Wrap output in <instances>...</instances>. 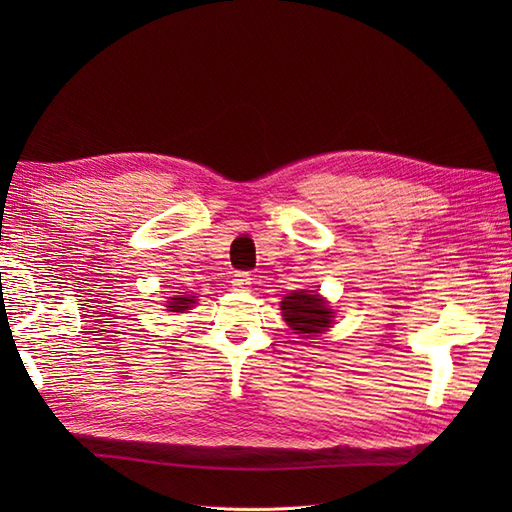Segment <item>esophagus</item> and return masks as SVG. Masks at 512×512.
Wrapping results in <instances>:
<instances>
[{"label":"esophagus","instance_id":"obj_1","mask_svg":"<svg viewBox=\"0 0 512 512\" xmlns=\"http://www.w3.org/2000/svg\"><path fill=\"white\" fill-rule=\"evenodd\" d=\"M250 284H252V275L247 271H237L235 275H232V286L235 288L243 290V288H250Z\"/></svg>","mask_w":512,"mask_h":512}]
</instances>
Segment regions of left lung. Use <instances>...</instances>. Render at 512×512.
Listing matches in <instances>:
<instances>
[{"label":"left lung","mask_w":512,"mask_h":512,"mask_svg":"<svg viewBox=\"0 0 512 512\" xmlns=\"http://www.w3.org/2000/svg\"><path fill=\"white\" fill-rule=\"evenodd\" d=\"M282 314L284 320L290 324L292 331L303 335L322 333L331 324L333 312L327 307L318 294L307 290L290 292V297L282 301Z\"/></svg>","instance_id":"left-lung-1"}]
</instances>
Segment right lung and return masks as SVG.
Here are the masks:
<instances>
[{
  "label": "right lung",
  "mask_w": 512,
  "mask_h": 512,
  "mask_svg": "<svg viewBox=\"0 0 512 512\" xmlns=\"http://www.w3.org/2000/svg\"><path fill=\"white\" fill-rule=\"evenodd\" d=\"M192 303H194L192 297H177L168 303V307L173 309V312H183V309H188Z\"/></svg>",
  "instance_id": "obj_1"
}]
</instances>
